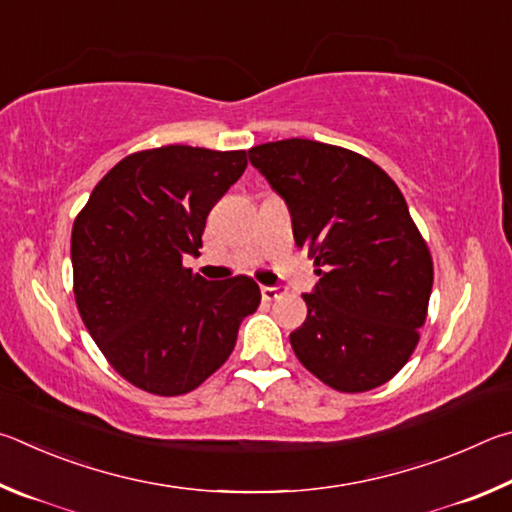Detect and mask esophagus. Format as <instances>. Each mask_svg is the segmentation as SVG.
I'll list each match as a JSON object with an SVG mask.
<instances>
[{
    "mask_svg": "<svg viewBox=\"0 0 512 512\" xmlns=\"http://www.w3.org/2000/svg\"><path fill=\"white\" fill-rule=\"evenodd\" d=\"M261 294H263L265 301H276V299H279L281 294H283V290H281V288H267V285H263Z\"/></svg>",
    "mask_w": 512,
    "mask_h": 512,
    "instance_id": "obj_1",
    "label": "esophagus"
}]
</instances>
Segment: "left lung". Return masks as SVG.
<instances>
[{
	"label": "left lung",
	"instance_id": "obj_1",
	"mask_svg": "<svg viewBox=\"0 0 512 512\" xmlns=\"http://www.w3.org/2000/svg\"><path fill=\"white\" fill-rule=\"evenodd\" d=\"M249 161L288 202L294 242L317 265L294 355L335 391L382 387L416 351L434 283L405 195L369 157L321 141L261 143Z\"/></svg>",
	"mask_w": 512,
	"mask_h": 512
}]
</instances>
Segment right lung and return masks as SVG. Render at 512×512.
<instances>
[{
    "instance_id": "right-lung-1",
    "label": "right lung",
    "mask_w": 512,
    "mask_h": 512,
    "mask_svg": "<svg viewBox=\"0 0 512 512\" xmlns=\"http://www.w3.org/2000/svg\"><path fill=\"white\" fill-rule=\"evenodd\" d=\"M245 150L161 146L123 157L94 186L71 229L74 297L112 369L155 396H184L227 362L258 283H209L200 254L206 215L245 173Z\"/></svg>"
}]
</instances>
